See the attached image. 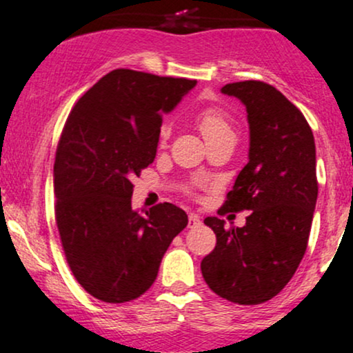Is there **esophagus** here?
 <instances>
[{
    "label": "esophagus",
    "instance_id": "1",
    "mask_svg": "<svg viewBox=\"0 0 353 353\" xmlns=\"http://www.w3.org/2000/svg\"><path fill=\"white\" fill-rule=\"evenodd\" d=\"M200 225H201L200 216L195 215V213H190V216H188V228H196V227H200Z\"/></svg>",
    "mask_w": 353,
    "mask_h": 353
}]
</instances>
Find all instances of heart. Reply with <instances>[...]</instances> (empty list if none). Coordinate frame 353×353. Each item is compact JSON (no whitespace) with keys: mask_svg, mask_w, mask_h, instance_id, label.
Returning a JSON list of instances; mask_svg holds the SVG:
<instances>
[{"mask_svg":"<svg viewBox=\"0 0 353 353\" xmlns=\"http://www.w3.org/2000/svg\"><path fill=\"white\" fill-rule=\"evenodd\" d=\"M196 126L200 130L207 143L223 140V138H235V126L232 118L220 106H207L196 114ZM170 137V126H163L160 132V143L163 145Z\"/></svg>","mask_w":353,"mask_h":353,"instance_id":"b5f03b06","label":"heart"}]
</instances>
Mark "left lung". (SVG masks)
<instances>
[{"label":"left lung","mask_w":353,"mask_h":353,"mask_svg":"<svg viewBox=\"0 0 353 353\" xmlns=\"http://www.w3.org/2000/svg\"><path fill=\"white\" fill-rule=\"evenodd\" d=\"M221 93L243 103L250 125L248 163L221 213L250 215L243 227L205 219L216 245L201 260V273L221 299L259 305L282 292L307 250L319 195L314 133L302 112L268 83H228Z\"/></svg>","instance_id":"8db88e82"}]
</instances>
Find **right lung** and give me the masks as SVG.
<instances>
[{
  "label": "right lung",
  "instance_id": "add662e5",
  "mask_svg": "<svg viewBox=\"0 0 353 353\" xmlns=\"http://www.w3.org/2000/svg\"><path fill=\"white\" fill-rule=\"evenodd\" d=\"M195 80L113 70L77 101L54 157V216L78 283L106 303L143 295L188 225L173 203L132 208V178L153 163L163 113Z\"/></svg>",
  "mask_w": 353,
  "mask_h": 353
}]
</instances>
